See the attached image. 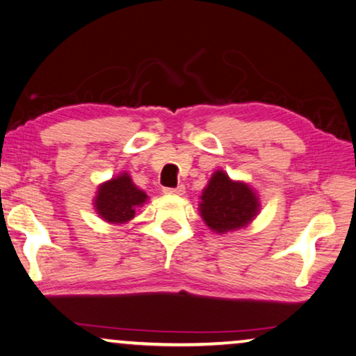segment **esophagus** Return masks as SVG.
<instances>
[{"mask_svg":"<svg viewBox=\"0 0 356 356\" xmlns=\"http://www.w3.org/2000/svg\"><path fill=\"white\" fill-rule=\"evenodd\" d=\"M163 192L164 193H169V195H182L184 192H186V187L182 186H177L175 188H170V187H165V188H163Z\"/></svg>","mask_w":356,"mask_h":356,"instance_id":"34e87169","label":"esophagus"}]
</instances>
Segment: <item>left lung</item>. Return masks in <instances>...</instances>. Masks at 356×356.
I'll return each mask as SVG.
<instances>
[{
  "mask_svg": "<svg viewBox=\"0 0 356 356\" xmlns=\"http://www.w3.org/2000/svg\"><path fill=\"white\" fill-rule=\"evenodd\" d=\"M200 198L203 221L218 234L248 226L260 211L257 193L245 182L231 181L225 170H215Z\"/></svg>",
  "mask_w": 356,
  "mask_h": 356,
  "instance_id": "left-lung-1",
  "label": "left lung"
}]
</instances>
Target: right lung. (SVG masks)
<instances>
[{
	"label": "right lung",
	"instance_id": "add662e5",
	"mask_svg": "<svg viewBox=\"0 0 356 356\" xmlns=\"http://www.w3.org/2000/svg\"><path fill=\"white\" fill-rule=\"evenodd\" d=\"M146 200L148 195L135 186L129 174L122 172L99 186L94 208L104 221L123 225L135 218L136 208L143 207Z\"/></svg>",
	"mask_w": 356,
	"mask_h": 356
}]
</instances>
